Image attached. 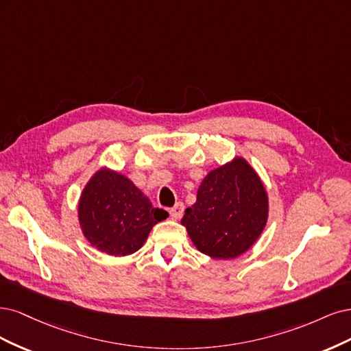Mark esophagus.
<instances>
[{
    "mask_svg": "<svg viewBox=\"0 0 351 351\" xmlns=\"http://www.w3.org/2000/svg\"><path fill=\"white\" fill-rule=\"evenodd\" d=\"M184 208H185V207H184L182 202H176L175 207H172L171 210H169V214H171V219H172V220H178V219L182 217Z\"/></svg>",
    "mask_w": 351,
    "mask_h": 351,
    "instance_id": "obj_1",
    "label": "esophagus"
}]
</instances>
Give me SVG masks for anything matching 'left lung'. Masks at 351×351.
<instances>
[{
    "instance_id": "8db88e82",
    "label": "left lung",
    "mask_w": 351,
    "mask_h": 351,
    "mask_svg": "<svg viewBox=\"0 0 351 351\" xmlns=\"http://www.w3.org/2000/svg\"><path fill=\"white\" fill-rule=\"evenodd\" d=\"M268 220V195L254 167L234 157L211 171L198 188L182 223L197 250L216 259H233L256 242Z\"/></svg>"
}]
</instances>
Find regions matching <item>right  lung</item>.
<instances>
[{
	"instance_id": "right-lung-1",
	"label": "right lung",
	"mask_w": 351,
	"mask_h": 351,
	"mask_svg": "<svg viewBox=\"0 0 351 351\" xmlns=\"http://www.w3.org/2000/svg\"><path fill=\"white\" fill-rule=\"evenodd\" d=\"M169 217L131 180L108 167L90 178L78 202V221L86 239L97 251L125 256L137 252L153 226Z\"/></svg>"
}]
</instances>
